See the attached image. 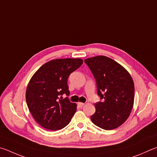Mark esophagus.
I'll return each instance as SVG.
<instances>
[{
    "label": "esophagus",
    "mask_w": 157,
    "mask_h": 157,
    "mask_svg": "<svg viewBox=\"0 0 157 157\" xmlns=\"http://www.w3.org/2000/svg\"><path fill=\"white\" fill-rule=\"evenodd\" d=\"M77 105H78V108H83V107L84 106V105H85V104L83 103H77Z\"/></svg>",
    "instance_id": "esophagus-1"
}]
</instances>
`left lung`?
Listing matches in <instances>:
<instances>
[{
  "label": "left lung",
  "mask_w": 157,
  "mask_h": 157,
  "mask_svg": "<svg viewBox=\"0 0 157 157\" xmlns=\"http://www.w3.org/2000/svg\"><path fill=\"white\" fill-rule=\"evenodd\" d=\"M94 76L101 100L91 116L98 127L111 130L128 119L133 108L134 86L130 74L110 58L98 56L84 60Z\"/></svg>",
  "instance_id": "8db88e82"
}]
</instances>
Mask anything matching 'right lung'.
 Instances as JSON below:
<instances>
[{
  "label": "right lung",
  "mask_w": 157,
  "mask_h": 157,
  "mask_svg": "<svg viewBox=\"0 0 157 157\" xmlns=\"http://www.w3.org/2000/svg\"><path fill=\"white\" fill-rule=\"evenodd\" d=\"M81 59H55L45 63L32 77L26 90V102L38 124L49 130H59L69 124L76 111L71 103L67 78L83 64Z\"/></svg>",
  "instance_id": "obj_1"
}]
</instances>
